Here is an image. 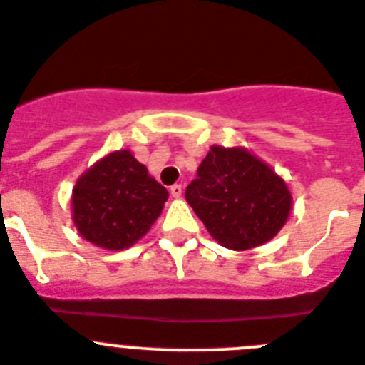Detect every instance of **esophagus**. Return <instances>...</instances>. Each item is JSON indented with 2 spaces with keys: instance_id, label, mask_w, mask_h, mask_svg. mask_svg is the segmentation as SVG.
Here are the masks:
<instances>
[{
  "instance_id": "esophagus-1",
  "label": "esophagus",
  "mask_w": 365,
  "mask_h": 365,
  "mask_svg": "<svg viewBox=\"0 0 365 365\" xmlns=\"http://www.w3.org/2000/svg\"><path fill=\"white\" fill-rule=\"evenodd\" d=\"M182 192H183V189L180 183H174V185L170 187V195H173L174 198H180V196H182Z\"/></svg>"
}]
</instances>
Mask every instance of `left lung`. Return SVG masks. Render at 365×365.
I'll use <instances>...</instances> for the list:
<instances>
[{
  "label": "left lung",
  "mask_w": 365,
  "mask_h": 365,
  "mask_svg": "<svg viewBox=\"0 0 365 365\" xmlns=\"http://www.w3.org/2000/svg\"><path fill=\"white\" fill-rule=\"evenodd\" d=\"M185 200L224 248L252 250L268 242L284 226L292 196L272 167L246 148L211 147Z\"/></svg>",
  "instance_id": "1"
}]
</instances>
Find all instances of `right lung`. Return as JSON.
<instances>
[{
    "label": "right lung",
    "mask_w": 365,
    "mask_h": 365,
    "mask_svg": "<svg viewBox=\"0 0 365 365\" xmlns=\"http://www.w3.org/2000/svg\"><path fill=\"white\" fill-rule=\"evenodd\" d=\"M169 192L130 150L104 156L82 174L71 196L78 233L104 250L138 242L160 217Z\"/></svg>",
    "instance_id": "right-lung-1"
}]
</instances>
